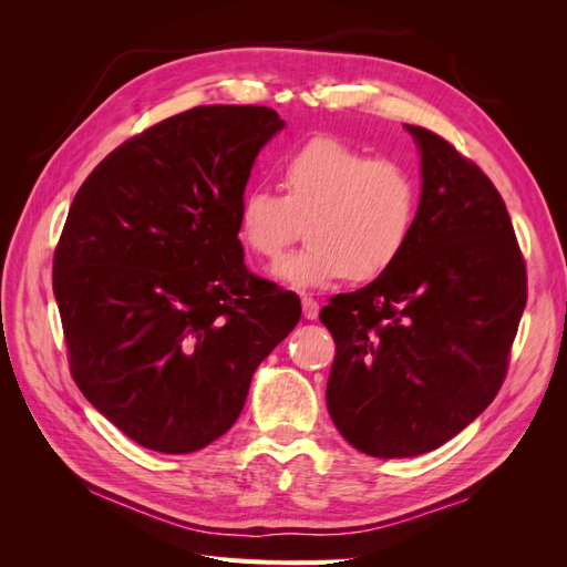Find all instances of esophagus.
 Listing matches in <instances>:
<instances>
[{
    "instance_id": "34e87169",
    "label": "esophagus",
    "mask_w": 567,
    "mask_h": 567,
    "mask_svg": "<svg viewBox=\"0 0 567 567\" xmlns=\"http://www.w3.org/2000/svg\"><path fill=\"white\" fill-rule=\"evenodd\" d=\"M302 315L305 319H317L319 317V302L315 298H302Z\"/></svg>"
}]
</instances>
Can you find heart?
I'll return each mask as SVG.
<instances>
[{"label":"heart","instance_id":"obj_1","mask_svg":"<svg viewBox=\"0 0 567 567\" xmlns=\"http://www.w3.org/2000/svg\"><path fill=\"white\" fill-rule=\"evenodd\" d=\"M284 196L255 186L238 200V238L257 260L279 262L307 225V246L288 257L279 277L298 288L381 277L406 250L416 229L421 188L392 158L315 136L281 158Z\"/></svg>","mask_w":567,"mask_h":567}]
</instances>
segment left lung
<instances>
[{
  "label": "left lung",
  "instance_id": "obj_1",
  "mask_svg": "<svg viewBox=\"0 0 567 567\" xmlns=\"http://www.w3.org/2000/svg\"><path fill=\"white\" fill-rule=\"evenodd\" d=\"M421 148V208L402 257L319 319L336 340L329 414L354 450L419 456L461 433L499 392L527 302L504 198L440 134Z\"/></svg>",
  "mask_w": 567,
  "mask_h": 567
}]
</instances>
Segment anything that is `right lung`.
I'll return each mask as SVG.
<instances>
[{"mask_svg":"<svg viewBox=\"0 0 567 567\" xmlns=\"http://www.w3.org/2000/svg\"><path fill=\"white\" fill-rule=\"evenodd\" d=\"M284 127L267 106H196L134 134L84 179L54 250L71 373L146 450L198 452L236 423L255 369L300 321L244 262L236 213Z\"/></svg>","mask_w":567,"mask_h":567,"instance_id":"1","label":"right lung"}]
</instances>
